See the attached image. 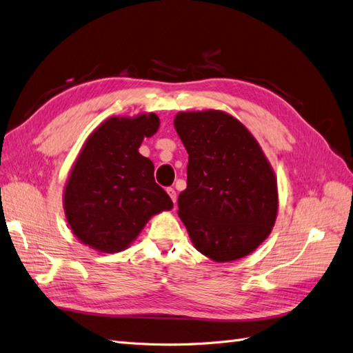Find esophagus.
Returning a JSON list of instances; mask_svg holds the SVG:
<instances>
[{
  "instance_id": "esophagus-1",
  "label": "esophagus",
  "mask_w": 353,
  "mask_h": 353,
  "mask_svg": "<svg viewBox=\"0 0 353 353\" xmlns=\"http://www.w3.org/2000/svg\"><path fill=\"white\" fill-rule=\"evenodd\" d=\"M166 191H168V194H169V197L172 199V201L175 203L176 201V191L172 188V187H169V188H166Z\"/></svg>"
}]
</instances>
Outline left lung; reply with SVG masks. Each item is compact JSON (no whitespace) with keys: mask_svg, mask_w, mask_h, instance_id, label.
Returning <instances> with one entry per match:
<instances>
[{"mask_svg":"<svg viewBox=\"0 0 353 353\" xmlns=\"http://www.w3.org/2000/svg\"><path fill=\"white\" fill-rule=\"evenodd\" d=\"M174 125L188 153L178 215L194 248L216 262L248 256L276 218L270 162L244 125L223 112H183Z\"/></svg>","mask_w":353,"mask_h":353,"instance_id":"1","label":"left lung"}]
</instances>
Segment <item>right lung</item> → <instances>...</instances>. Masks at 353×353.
Segmentation results:
<instances>
[{"instance_id":"add662e5","label":"right lung","mask_w":353,"mask_h":353,"mask_svg":"<svg viewBox=\"0 0 353 353\" xmlns=\"http://www.w3.org/2000/svg\"><path fill=\"white\" fill-rule=\"evenodd\" d=\"M159 117H110L83 144L65 190L69 227L82 243L104 253L128 248L156 213L172 209L156 184L154 165L138 153Z\"/></svg>"}]
</instances>
